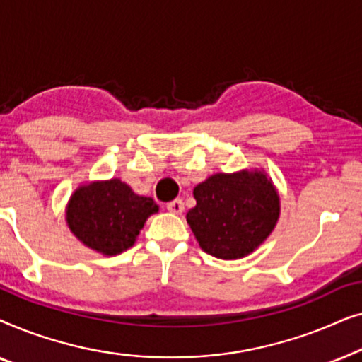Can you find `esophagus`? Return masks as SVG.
Returning a JSON list of instances; mask_svg holds the SVG:
<instances>
[{
    "label": "esophagus",
    "instance_id": "34e87169",
    "mask_svg": "<svg viewBox=\"0 0 362 362\" xmlns=\"http://www.w3.org/2000/svg\"><path fill=\"white\" fill-rule=\"evenodd\" d=\"M166 209L173 212V214H181V212L185 211V202H182L181 199H175V201L168 202Z\"/></svg>",
    "mask_w": 362,
    "mask_h": 362
}]
</instances>
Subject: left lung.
I'll list each match as a JSON object with an SVG mask.
<instances>
[{
  "label": "left lung",
  "mask_w": 362,
  "mask_h": 362,
  "mask_svg": "<svg viewBox=\"0 0 362 362\" xmlns=\"http://www.w3.org/2000/svg\"><path fill=\"white\" fill-rule=\"evenodd\" d=\"M186 221L206 254L222 260L247 257L264 244L280 217L274 181L259 168L216 173L192 191Z\"/></svg>",
  "instance_id": "1"
}]
</instances>
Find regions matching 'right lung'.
<instances>
[{
  "mask_svg": "<svg viewBox=\"0 0 362 362\" xmlns=\"http://www.w3.org/2000/svg\"><path fill=\"white\" fill-rule=\"evenodd\" d=\"M158 209L153 197L136 194L127 182L112 177L78 186L66 206V222L87 249L113 257L133 247Z\"/></svg>",
  "mask_w": 362,
  "mask_h": 362,
  "instance_id": "add662e5",
  "label": "right lung"
}]
</instances>
